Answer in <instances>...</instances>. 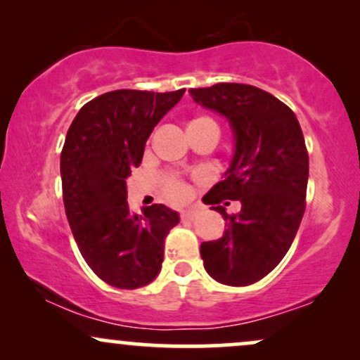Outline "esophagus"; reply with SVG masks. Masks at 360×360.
<instances>
[{
    "label": "esophagus",
    "mask_w": 360,
    "mask_h": 360,
    "mask_svg": "<svg viewBox=\"0 0 360 360\" xmlns=\"http://www.w3.org/2000/svg\"><path fill=\"white\" fill-rule=\"evenodd\" d=\"M194 217H196V212H194L193 208L184 210V212L181 213V220H183V221H193Z\"/></svg>",
    "instance_id": "1"
}]
</instances>
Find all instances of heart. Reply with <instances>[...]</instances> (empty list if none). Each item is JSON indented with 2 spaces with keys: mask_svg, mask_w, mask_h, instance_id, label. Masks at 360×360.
Returning a JSON list of instances; mask_svg holds the SVG:
<instances>
[{
  "mask_svg": "<svg viewBox=\"0 0 360 360\" xmlns=\"http://www.w3.org/2000/svg\"><path fill=\"white\" fill-rule=\"evenodd\" d=\"M201 127H210V128H214V130H218L217 122L210 117H198V118L191 120L188 125V130H193V128H201ZM166 191H167V196L174 201H184L186 198L189 196L188 184L183 183L181 179H177V177H167Z\"/></svg>",
  "mask_w": 360,
  "mask_h": 360,
  "instance_id": "obj_1",
  "label": "heart"
}]
</instances>
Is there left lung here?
Masks as SVG:
<instances>
[{
    "label": "left lung",
    "mask_w": 360,
    "mask_h": 360,
    "mask_svg": "<svg viewBox=\"0 0 360 360\" xmlns=\"http://www.w3.org/2000/svg\"><path fill=\"white\" fill-rule=\"evenodd\" d=\"M194 103L221 115L233 134L223 181L203 198L225 218V233L201 243L205 269L226 286H249L286 255L304 213L308 152L296 115L267 91L220 82L189 89ZM241 212L226 213L230 200Z\"/></svg>",
    "instance_id": "1"
}]
</instances>
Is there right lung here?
<instances>
[{
	"label": "right lung",
	"instance_id": "add662e5",
	"mask_svg": "<svg viewBox=\"0 0 360 360\" xmlns=\"http://www.w3.org/2000/svg\"><path fill=\"white\" fill-rule=\"evenodd\" d=\"M183 94L110 91L86 103L68 130L60 154L65 214L81 255L110 286H147L162 267L164 238L179 213L164 205L131 213L127 179L154 127Z\"/></svg>",
	"mask_w": 360,
	"mask_h": 360
}]
</instances>
